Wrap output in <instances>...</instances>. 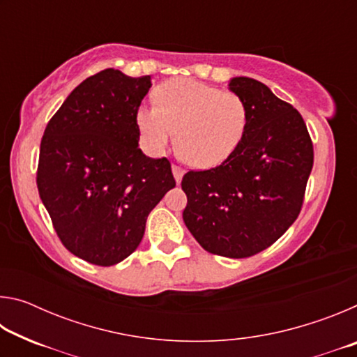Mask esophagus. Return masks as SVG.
<instances>
[{
	"instance_id": "obj_1",
	"label": "esophagus",
	"mask_w": 357,
	"mask_h": 357,
	"mask_svg": "<svg viewBox=\"0 0 357 357\" xmlns=\"http://www.w3.org/2000/svg\"><path fill=\"white\" fill-rule=\"evenodd\" d=\"M172 170H173V176H174V179H176V183L179 184L181 183V179H183V174H184V170L181 167H178V165H173L172 167Z\"/></svg>"
}]
</instances>
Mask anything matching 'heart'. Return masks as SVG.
I'll list each match as a JSON object with an SVG mask.
<instances>
[{
	"mask_svg": "<svg viewBox=\"0 0 357 357\" xmlns=\"http://www.w3.org/2000/svg\"><path fill=\"white\" fill-rule=\"evenodd\" d=\"M135 119L148 153H162L176 132L185 160L209 168L222 164L243 140L247 105L231 91L192 78H173L157 89L155 105H142Z\"/></svg>",
	"mask_w": 357,
	"mask_h": 357,
	"instance_id": "b5f03b06",
	"label": "heart"
}]
</instances>
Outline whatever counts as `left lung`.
<instances>
[{"instance_id":"obj_1","label":"left lung","mask_w":357,"mask_h":357,"mask_svg":"<svg viewBox=\"0 0 357 357\" xmlns=\"http://www.w3.org/2000/svg\"><path fill=\"white\" fill-rule=\"evenodd\" d=\"M228 88L247 105L244 137L219 167L184 174L183 219L206 252L247 258L298 219L313 144L301 113L261 82L234 77Z\"/></svg>"}]
</instances>
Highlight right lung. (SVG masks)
<instances>
[{"label":"right lung","mask_w":357,"mask_h":357,"mask_svg":"<svg viewBox=\"0 0 357 357\" xmlns=\"http://www.w3.org/2000/svg\"><path fill=\"white\" fill-rule=\"evenodd\" d=\"M151 77L105 69L88 77L48 121L38 189L66 249L113 266L142 243L146 219L173 189L168 159L138 148L137 110Z\"/></svg>","instance_id":"right-lung-1"}]
</instances>
